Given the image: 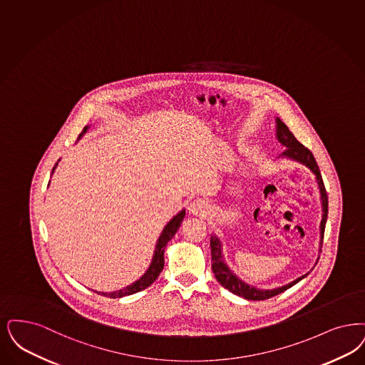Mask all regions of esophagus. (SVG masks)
I'll use <instances>...</instances> for the list:
<instances>
[{
	"mask_svg": "<svg viewBox=\"0 0 365 365\" xmlns=\"http://www.w3.org/2000/svg\"><path fill=\"white\" fill-rule=\"evenodd\" d=\"M189 210L195 216H204V215L209 212V205H207L205 200L198 198V200H195V201H192L190 204Z\"/></svg>",
	"mask_w": 365,
	"mask_h": 365,
	"instance_id": "1",
	"label": "esophagus"
}]
</instances>
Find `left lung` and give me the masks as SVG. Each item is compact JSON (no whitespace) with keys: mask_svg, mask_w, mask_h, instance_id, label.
Returning <instances> with one entry per match:
<instances>
[{"mask_svg":"<svg viewBox=\"0 0 365 365\" xmlns=\"http://www.w3.org/2000/svg\"><path fill=\"white\" fill-rule=\"evenodd\" d=\"M277 138L278 141L285 146V150H284L282 155H285L287 158H291V159H294V160L306 164L307 167L317 175V180H318L319 190H321L322 206H323V219H322L321 222L322 240H323L326 220H327V213H329V200H327V192H326V189H324V183H323L321 171H319V167L317 164V160H315L314 155L311 153V150L303 145V144H300L296 140V137L292 134V131L288 129V126L282 120H279L278 118ZM210 250H212V270H213V274H215L216 279L219 281L220 284L225 289L232 292V293L237 294V296H242V297H245L247 300H266V299L274 297V296H277L279 293L289 289L294 284H297L300 279H303L307 276L306 274L303 277L297 278L296 281H293V282L285 285V287L277 288V289L261 291V289L252 288V287H250L247 284L242 282L239 278L235 276L234 273L230 272V269L225 266V263L222 262V259H221L220 242L216 236L210 237Z\"/></svg>","mask_w":365,"mask_h":365,"instance_id":"obj_1","label":"left lung"}]
</instances>
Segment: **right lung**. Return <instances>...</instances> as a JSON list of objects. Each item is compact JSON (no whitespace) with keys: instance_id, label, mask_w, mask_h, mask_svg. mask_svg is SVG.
Masks as SVG:
<instances>
[{"instance_id":"obj_1","label":"right lung","mask_w":365,"mask_h":365,"mask_svg":"<svg viewBox=\"0 0 365 365\" xmlns=\"http://www.w3.org/2000/svg\"><path fill=\"white\" fill-rule=\"evenodd\" d=\"M87 129L88 126H86V128L83 129V131H81V134L78 135V138L87 131ZM58 161L56 163V165H54L51 174H53L54 170L57 168ZM183 217H185V210H182L180 213H178L175 217L171 220V221L164 227L163 234H161L160 237H159V242H158V246H156V251H155V255H153V261L150 263L148 272H146L143 277L140 278L138 281H135L133 285H129V287H126V288H123V289H120V291L113 292V293H101V292H98V293H101L102 296H106V297L118 299V297H123V296H129V294L137 293V292L144 291L145 288L150 287V285L156 281V278L159 277V274H160L161 270H163V266H164V250H165L167 243H168V242L173 239V236L175 235Z\"/></svg>"}]
</instances>
